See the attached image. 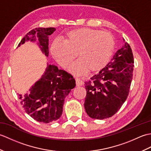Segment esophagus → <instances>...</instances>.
I'll return each mask as SVG.
<instances>
[{
  "instance_id": "1",
  "label": "esophagus",
  "mask_w": 151,
  "mask_h": 151,
  "mask_svg": "<svg viewBox=\"0 0 151 151\" xmlns=\"http://www.w3.org/2000/svg\"><path fill=\"white\" fill-rule=\"evenodd\" d=\"M76 86H81L84 84V82H83L81 79L76 78Z\"/></svg>"
}]
</instances>
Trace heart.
I'll return each mask as SVG.
<instances>
[{
    "mask_svg": "<svg viewBox=\"0 0 151 151\" xmlns=\"http://www.w3.org/2000/svg\"><path fill=\"white\" fill-rule=\"evenodd\" d=\"M114 39L108 32L91 28H79L67 32L63 41L55 40L51 45L53 57L61 66L68 67L78 56L80 60L70 68L76 75L102 69L110 60Z\"/></svg>",
    "mask_w": 151,
    "mask_h": 151,
    "instance_id": "obj_1",
    "label": "heart"
}]
</instances>
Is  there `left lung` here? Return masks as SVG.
I'll return each instance as SVG.
<instances>
[{
    "label": "left lung",
    "instance_id": "1",
    "mask_svg": "<svg viewBox=\"0 0 151 151\" xmlns=\"http://www.w3.org/2000/svg\"><path fill=\"white\" fill-rule=\"evenodd\" d=\"M124 43L110 62L90 81L85 82L84 108L93 119H104L113 116L129 95L134 56L129 44L124 40Z\"/></svg>",
    "mask_w": 151,
    "mask_h": 151
}]
</instances>
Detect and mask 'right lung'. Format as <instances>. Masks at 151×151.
<instances>
[{
	"label": "right lung",
	"instance_id": "add662e5",
	"mask_svg": "<svg viewBox=\"0 0 151 151\" xmlns=\"http://www.w3.org/2000/svg\"><path fill=\"white\" fill-rule=\"evenodd\" d=\"M55 28H36L22 38L18 47L26 41L36 42L45 55L49 56V36ZM75 80L70 74L54 65L47 64L39 81L29 89L28 93L19 95L26 113L40 123H49L58 119L62 114L64 99L75 87Z\"/></svg>",
	"mask_w": 151,
	"mask_h": 151
}]
</instances>
